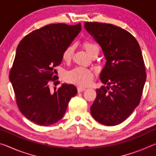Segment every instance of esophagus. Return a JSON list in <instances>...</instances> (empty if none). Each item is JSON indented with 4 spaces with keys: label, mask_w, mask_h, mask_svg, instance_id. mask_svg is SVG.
I'll list each match as a JSON object with an SVG mask.
<instances>
[{
    "label": "esophagus",
    "mask_w": 156,
    "mask_h": 156,
    "mask_svg": "<svg viewBox=\"0 0 156 156\" xmlns=\"http://www.w3.org/2000/svg\"><path fill=\"white\" fill-rule=\"evenodd\" d=\"M77 89H78V93H80V92H83V91H84V90H85V89L83 88V87H78Z\"/></svg>",
    "instance_id": "esophagus-1"
}]
</instances>
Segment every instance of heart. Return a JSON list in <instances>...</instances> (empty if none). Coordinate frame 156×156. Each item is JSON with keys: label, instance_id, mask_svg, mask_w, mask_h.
Returning <instances> with one entry per match:
<instances>
[{"label": "heart", "instance_id": "1", "mask_svg": "<svg viewBox=\"0 0 156 156\" xmlns=\"http://www.w3.org/2000/svg\"><path fill=\"white\" fill-rule=\"evenodd\" d=\"M84 47L89 55L94 52L98 51L99 47L96 43L87 42L84 44ZM74 46L69 45L66 48L62 53V58L65 61H69L72 58ZM65 80L69 83H72L80 87H87L91 83L94 79V73L91 70L83 67H78L69 71L65 75Z\"/></svg>", "mask_w": 156, "mask_h": 156}]
</instances>
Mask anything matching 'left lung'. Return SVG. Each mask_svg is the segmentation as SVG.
I'll list each match as a JSON object with an SVG mask.
<instances>
[{"instance_id":"1","label":"left lung","mask_w":156,"mask_h":156,"mask_svg":"<svg viewBox=\"0 0 156 156\" xmlns=\"http://www.w3.org/2000/svg\"><path fill=\"white\" fill-rule=\"evenodd\" d=\"M84 28L101 47L107 60L100 78L108 86L96 89L91 115L102 125H119L140 101L147 78L140 47L131 34L118 26L87 22Z\"/></svg>"}]
</instances>
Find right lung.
<instances>
[{
    "label": "right lung",
    "mask_w": 156,
    "mask_h": 156,
    "mask_svg": "<svg viewBox=\"0 0 156 156\" xmlns=\"http://www.w3.org/2000/svg\"><path fill=\"white\" fill-rule=\"evenodd\" d=\"M81 31V24H50L31 31L20 42L9 73L16 103L26 118L49 126L65 115L69 102L77 94L73 84H62L54 91L55 67L62 62L63 51Z\"/></svg>",
    "instance_id": "right-lung-1"
}]
</instances>
